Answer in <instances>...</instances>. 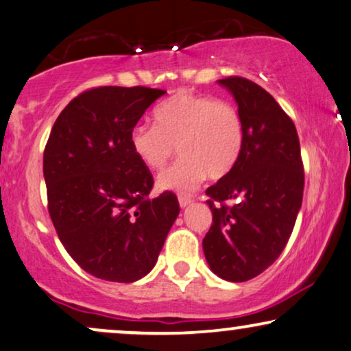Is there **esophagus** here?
<instances>
[{
    "label": "esophagus",
    "mask_w": 351,
    "mask_h": 351,
    "mask_svg": "<svg viewBox=\"0 0 351 351\" xmlns=\"http://www.w3.org/2000/svg\"><path fill=\"white\" fill-rule=\"evenodd\" d=\"M178 202H180V207H181V208H186V207H188V205L193 204V199L186 197V195H180Z\"/></svg>",
    "instance_id": "esophagus-1"
}]
</instances>
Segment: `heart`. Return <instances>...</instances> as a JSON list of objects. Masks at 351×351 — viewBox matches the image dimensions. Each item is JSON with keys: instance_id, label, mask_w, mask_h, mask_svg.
I'll use <instances>...</instances> for the list:
<instances>
[{"instance_id": "obj_1", "label": "heart", "mask_w": 351, "mask_h": 351, "mask_svg": "<svg viewBox=\"0 0 351 351\" xmlns=\"http://www.w3.org/2000/svg\"><path fill=\"white\" fill-rule=\"evenodd\" d=\"M244 121L236 106L213 97L181 93L154 110V127L136 125L132 149L144 167L160 170L176 151L175 165L162 171L157 186L188 194L207 178H221L244 146Z\"/></svg>"}]
</instances>
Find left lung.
Listing matches in <instances>:
<instances>
[{
    "mask_svg": "<svg viewBox=\"0 0 351 351\" xmlns=\"http://www.w3.org/2000/svg\"><path fill=\"white\" fill-rule=\"evenodd\" d=\"M234 97L244 121L241 156L205 191L212 226L202 241L205 260L218 278L244 282L276 261L292 234L303 197L300 141L276 99L242 77L218 80ZM236 199L228 208L222 202ZM219 202L221 208H215Z\"/></svg>",
    "mask_w": 351,
    "mask_h": 351,
    "instance_id": "8db88e82",
    "label": "left lung"
}]
</instances>
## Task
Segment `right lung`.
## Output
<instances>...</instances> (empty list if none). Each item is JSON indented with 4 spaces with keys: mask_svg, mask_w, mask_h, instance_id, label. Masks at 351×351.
Segmentation results:
<instances>
[{
    "mask_svg": "<svg viewBox=\"0 0 351 351\" xmlns=\"http://www.w3.org/2000/svg\"><path fill=\"white\" fill-rule=\"evenodd\" d=\"M163 90L101 86L60 112L43 156L49 217L69 255L93 276L134 282L157 263L180 213L173 193L151 199L152 175L130 134Z\"/></svg>",
    "mask_w": 351,
    "mask_h": 351,
    "instance_id": "1",
    "label": "right lung"
}]
</instances>
